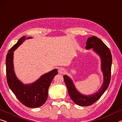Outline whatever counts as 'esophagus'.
Listing matches in <instances>:
<instances>
[{"mask_svg":"<svg viewBox=\"0 0 122 122\" xmlns=\"http://www.w3.org/2000/svg\"><path fill=\"white\" fill-rule=\"evenodd\" d=\"M65 71L64 70V68H61H61H59V73L63 74L65 73Z\"/></svg>","mask_w":122,"mask_h":122,"instance_id":"esophagus-1","label":"esophagus"}]
</instances>
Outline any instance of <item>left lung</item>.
I'll return each instance as SVG.
<instances>
[{
  "instance_id": "1",
  "label": "left lung",
  "mask_w": 122,
  "mask_h": 122,
  "mask_svg": "<svg viewBox=\"0 0 122 122\" xmlns=\"http://www.w3.org/2000/svg\"><path fill=\"white\" fill-rule=\"evenodd\" d=\"M85 48L92 49L101 57V70L103 72V83L101 88L96 93L90 95H84L76 89L72 79L64 75L63 79L71 99L76 104L81 106H88L97 101L107 89L111 81L112 57L111 52L104 43L96 36H92L87 39Z\"/></svg>"
}]
</instances>
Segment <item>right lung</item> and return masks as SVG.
Masks as SVG:
<instances>
[{"instance_id":"add662e5","label":"right lung","mask_w":122,"mask_h":122,"mask_svg":"<svg viewBox=\"0 0 122 122\" xmlns=\"http://www.w3.org/2000/svg\"><path fill=\"white\" fill-rule=\"evenodd\" d=\"M32 38H27V39ZM26 39L21 37L7 54L6 57V72L7 82L9 88L21 102L30 108H37L42 106L48 98V89L54 77L57 74V69H54L43 74L35 82L23 84L16 77L14 70L13 56L15 50Z\"/></svg>"}]
</instances>
